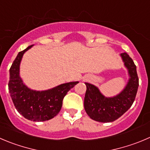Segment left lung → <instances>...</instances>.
I'll return each instance as SVG.
<instances>
[{"mask_svg":"<svg viewBox=\"0 0 150 150\" xmlns=\"http://www.w3.org/2000/svg\"><path fill=\"white\" fill-rule=\"evenodd\" d=\"M125 68L127 69L129 79L126 86L119 94L107 97L99 88L88 82L84 99L85 112L91 119L99 122H112L122 116L129 109L135 100L138 88L136 66L126 52L120 54Z\"/></svg>","mask_w":150,"mask_h":150,"instance_id":"obj_1","label":"left lung"}]
</instances>
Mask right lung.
<instances>
[{
  "instance_id": "add662e5",
  "label": "right lung",
  "mask_w": 150,
  "mask_h": 150,
  "mask_svg": "<svg viewBox=\"0 0 150 150\" xmlns=\"http://www.w3.org/2000/svg\"><path fill=\"white\" fill-rule=\"evenodd\" d=\"M33 46L18 53L9 70L8 91L17 110L24 118L33 122H45L60 111L67 93L79 82L61 84L45 91H35L27 87L20 76V65L23 54Z\"/></svg>"
}]
</instances>
